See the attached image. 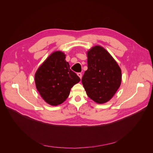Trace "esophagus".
<instances>
[{"instance_id":"obj_1","label":"esophagus","mask_w":153,"mask_h":153,"mask_svg":"<svg viewBox=\"0 0 153 153\" xmlns=\"http://www.w3.org/2000/svg\"><path fill=\"white\" fill-rule=\"evenodd\" d=\"M77 76L80 78V79H82V74L81 73H77Z\"/></svg>"}]
</instances>
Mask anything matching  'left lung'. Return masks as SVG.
<instances>
[{"label": "left lung", "mask_w": 153, "mask_h": 153, "mask_svg": "<svg viewBox=\"0 0 153 153\" xmlns=\"http://www.w3.org/2000/svg\"><path fill=\"white\" fill-rule=\"evenodd\" d=\"M87 55L88 70L82 79L83 86L90 99L98 103H105L119 88L121 70L112 56L100 46L93 47Z\"/></svg>", "instance_id": "obj_1"}]
</instances>
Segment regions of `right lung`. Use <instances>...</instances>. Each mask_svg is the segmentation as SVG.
<instances>
[{"label": "right lung", "instance_id": "add662e5", "mask_svg": "<svg viewBox=\"0 0 153 153\" xmlns=\"http://www.w3.org/2000/svg\"><path fill=\"white\" fill-rule=\"evenodd\" d=\"M65 55L61 51L52 53L35 74L37 91L48 104L56 106L68 97L72 87L80 80L70 68Z\"/></svg>", "mask_w": 153, "mask_h": 153}]
</instances>
